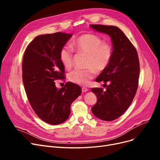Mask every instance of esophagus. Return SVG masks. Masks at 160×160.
Listing matches in <instances>:
<instances>
[{"label":"esophagus","mask_w":160,"mask_h":160,"mask_svg":"<svg viewBox=\"0 0 160 160\" xmlns=\"http://www.w3.org/2000/svg\"><path fill=\"white\" fill-rule=\"evenodd\" d=\"M88 89L86 88H85V87L82 88V92H86V91H88Z\"/></svg>","instance_id":"obj_1"}]
</instances>
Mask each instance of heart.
Returning <instances> with one entry per match:
<instances>
[{
    "label": "heart",
    "mask_w": 160,
    "mask_h": 160,
    "mask_svg": "<svg viewBox=\"0 0 160 160\" xmlns=\"http://www.w3.org/2000/svg\"><path fill=\"white\" fill-rule=\"evenodd\" d=\"M72 48L78 52L88 55L86 69H74L68 74L69 80L81 86L88 85L95 77L96 72L104 71L110 65L113 54L112 45L103 41L93 33H84L73 40ZM60 60L65 69L72 65L73 52L68 47H63L60 52Z\"/></svg>",
    "instance_id": "1"
}]
</instances>
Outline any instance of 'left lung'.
Wrapping results in <instances>:
<instances>
[{
  "label": "left lung",
  "instance_id": "obj_1",
  "mask_svg": "<svg viewBox=\"0 0 160 160\" xmlns=\"http://www.w3.org/2000/svg\"><path fill=\"white\" fill-rule=\"evenodd\" d=\"M90 27L109 35L112 42V61L95 79L97 82L104 83L106 90L91 89L97 97V103L91 108L92 113L100 119L111 121L125 112L136 95L140 69L138 52L118 27L102 24H91ZM106 82L109 83L108 86Z\"/></svg>",
  "mask_w": 160,
  "mask_h": 160
}]
</instances>
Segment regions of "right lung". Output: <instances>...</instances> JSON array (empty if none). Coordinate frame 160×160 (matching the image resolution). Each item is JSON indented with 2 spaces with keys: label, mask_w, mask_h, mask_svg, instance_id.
Returning a JSON list of instances; mask_svg holds the SVG:
<instances>
[{
  "label": "right lung",
  "mask_w": 160,
  "mask_h": 160,
  "mask_svg": "<svg viewBox=\"0 0 160 160\" xmlns=\"http://www.w3.org/2000/svg\"><path fill=\"white\" fill-rule=\"evenodd\" d=\"M71 36L62 32L38 36L23 56L22 82L28 101L36 114L50 124H61L68 119L72 102L82 93L80 87L74 83L68 82L59 89L54 82L65 78L60 52Z\"/></svg>",
  "instance_id": "1"
}]
</instances>
